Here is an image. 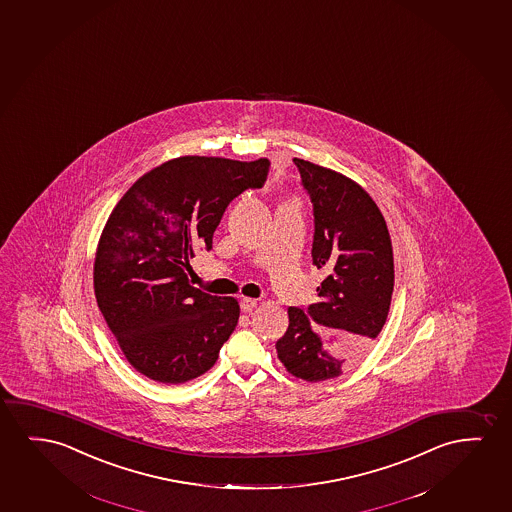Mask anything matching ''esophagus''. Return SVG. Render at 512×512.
Wrapping results in <instances>:
<instances>
[{
    "label": "esophagus",
    "instance_id": "34e87169",
    "mask_svg": "<svg viewBox=\"0 0 512 512\" xmlns=\"http://www.w3.org/2000/svg\"><path fill=\"white\" fill-rule=\"evenodd\" d=\"M239 306H241V311H245V313H252L253 309L257 308V301H255V299H250V297H243L241 302H239Z\"/></svg>",
    "mask_w": 512,
    "mask_h": 512
}]
</instances>
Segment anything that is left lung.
<instances>
[{
  "label": "left lung",
  "mask_w": 512,
  "mask_h": 512,
  "mask_svg": "<svg viewBox=\"0 0 512 512\" xmlns=\"http://www.w3.org/2000/svg\"><path fill=\"white\" fill-rule=\"evenodd\" d=\"M294 162L315 211L313 264L325 278L315 304L288 308L276 351L292 376L318 383L343 374L383 329L395 281L392 239L378 204L355 180Z\"/></svg>",
  "instance_id": "8db88e82"
}]
</instances>
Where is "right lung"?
Here are the masks:
<instances>
[{
  "instance_id": "1",
  "label": "right lung",
  "mask_w": 512,
  "mask_h": 512,
  "mask_svg": "<svg viewBox=\"0 0 512 512\" xmlns=\"http://www.w3.org/2000/svg\"><path fill=\"white\" fill-rule=\"evenodd\" d=\"M269 161L183 155L150 169L120 197L94 259V294L136 371L180 385L217 362L239 304L190 285L197 246L211 248L225 208L266 182Z\"/></svg>"
}]
</instances>
